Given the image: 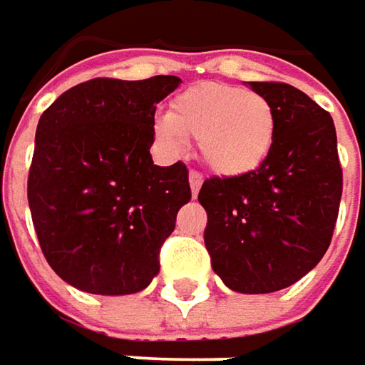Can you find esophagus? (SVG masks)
Masks as SVG:
<instances>
[{
  "label": "esophagus",
  "instance_id": "esophagus-1",
  "mask_svg": "<svg viewBox=\"0 0 365 365\" xmlns=\"http://www.w3.org/2000/svg\"><path fill=\"white\" fill-rule=\"evenodd\" d=\"M202 185V175L198 171H190V187H192V196H198V190Z\"/></svg>",
  "mask_w": 365,
  "mask_h": 365
}]
</instances>
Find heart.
<instances>
[{"label":"heart","instance_id":"obj_1","mask_svg":"<svg viewBox=\"0 0 365 365\" xmlns=\"http://www.w3.org/2000/svg\"><path fill=\"white\" fill-rule=\"evenodd\" d=\"M156 138L182 148L196 140L200 160L221 178L257 171L272 154L278 120L267 98L227 83H200L171 102L169 115L156 118Z\"/></svg>","mask_w":365,"mask_h":365}]
</instances>
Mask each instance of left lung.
Wrapping results in <instances>:
<instances>
[{
	"mask_svg": "<svg viewBox=\"0 0 365 365\" xmlns=\"http://www.w3.org/2000/svg\"><path fill=\"white\" fill-rule=\"evenodd\" d=\"M276 110L269 158L242 178H211L198 202L213 272L236 292L282 290L322 261L343 194L332 116L301 89L250 81Z\"/></svg>",
	"mask_w": 365,
	"mask_h": 365,
	"instance_id": "obj_1",
	"label": "left lung"
}]
</instances>
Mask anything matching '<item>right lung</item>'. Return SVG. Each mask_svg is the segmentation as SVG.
Wrapping results in <instances>:
<instances>
[{
    "instance_id": "right-lung-1",
    "label": "right lung",
    "mask_w": 365,
    "mask_h": 365,
    "mask_svg": "<svg viewBox=\"0 0 365 365\" xmlns=\"http://www.w3.org/2000/svg\"><path fill=\"white\" fill-rule=\"evenodd\" d=\"M180 77L91 79L41 115L29 207L50 267L91 294H133L160 269L158 252L192 192L183 163L152 160L156 104Z\"/></svg>"
}]
</instances>
